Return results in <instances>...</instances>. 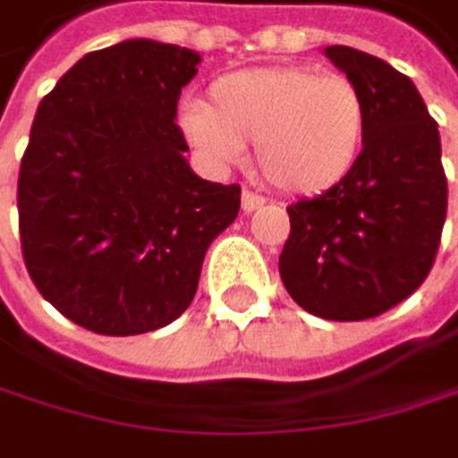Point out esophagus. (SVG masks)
<instances>
[{
	"mask_svg": "<svg viewBox=\"0 0 458 458\" xmlns=\"http://www.w3.org/2000/svg\"><path fill=\"white\" fill-rule=\"evenodd\" d=\"M263 203H266L263 195H258V192H252V190H244V192H242V208H244L247 214H252V211L260 208Z\"/></svg>",
	"mask_w": 458,
	"mask_h": 458,
	"instance_id": "esophagus-1",
	"label": "esophagus"
}]
</instances>
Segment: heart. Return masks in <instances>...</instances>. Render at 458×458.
<instances>
[{"instance_id":"heart-1","label":"heart","mask_w":458,"mask_h":458,"mask_svg":"<svg viewBox=\"0 0 458 458\" xmlns=\"http://www.w3.org/2000/svg\"><path fill=\"white\" fill-rule=\"evenodd\" d=\"M179 124L211 165H236L255 143L258 171L271 187L320 195L358 165L369 108L361 86L342 72L276 64L216 78L206 106H187Z\"/></svg>"}]
</instances>
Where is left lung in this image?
<instances>
[{
  "label": "left lung",
  "instance_id": "1",
  "mask_svg": "<svg viewBox=\"0 0 458 458\" xmlns=\"http://www.w3.org/2000/svg\"><path fill=\"white\" fill-rule=\"evenodd\" d=\"M326 56L361 86L369 108L352 174L318 198L287 206L279 276L290 299L326 320H369L429 276L448 211L437 122L415 83L347 46Z\"/></svg>",
  "mask_w": 458,
  "mask_h": 458
}]
</instances>
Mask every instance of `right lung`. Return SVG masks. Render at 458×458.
Segmentation results:
<instances>
[{
	"label": "right lung",
	"mask_w": 458,
	"mask_h": 458,
	"mask_svg": "<svg viewBox=\"0 0 458 458\" xmlns=\"http://www.w3.org/2000/svg\"><path fill=\"white\" fill-rule=\"evenodd\" d=\"M198 62L154 40L91 51L31 122L18 171L23 263L43 299L94 334L174 323L242 208L239 184L206 182L184 159L174 119Z\"/></svg>",
	"instance_id": "right-lung-1"
}]
</instances>
